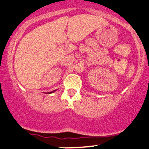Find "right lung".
Listing matches in <instances>:
<instances>
[{
  "label": "right lung",
  "instance_id": "add662e5",
  "mask_svg": "<svg viewBox=\"0 0 149 149\" xmlns=\"http://www.w3.org/2000/svg\"><path fill=\"white\" fill-rule=\"evenodd\" d=\"M55 91H56V90H55V91H52V92H49V93H47V94H50V93H52L55 92Z\"/></svg>",
  "mask_w": 149,
  "mask_h": 149
}]
</instances>
